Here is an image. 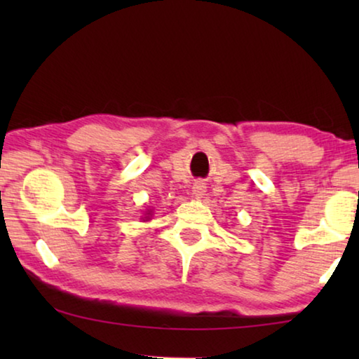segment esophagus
<instances>
[{
    "instance_id": "esophagus-1",
    "label": "esophagus",
    "mask_w": 359,
    "mask_h": 359,
    "mask_svg": "<svg viewBox=\"0 0 359 359\" xmlns=\"http://www.w3.org/2000/svg\"><path fill=\"white\" fill-rule=\"evenodd\" d=\"M205 193V185L201 184V182H196V184L193 185V194L194 196H203Z\"/></svg>"
}]
</instances>
